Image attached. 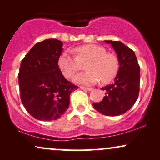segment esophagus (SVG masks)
<instances>
[{"label":"esophagus","mask_w":160,"mask_h":160,"mask_svg":"<svg viewBox=\"0 0 160 160\" xmlns=\"http://www.w3.org/2000/svg\"><path fill=\"white\" fill-rule=\"evenodd\" d=\"M80 89H82V90H86V91H91V90H92V88L84 87V86H81V87H80Z\"/></svg>","instance_id":"esophagus-1"}]
</instances>
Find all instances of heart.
<instances>
[{
    "label": "heart",
    "instance_id": "b5f03b06",
    "mask_svg": "<svg viewBox=\"0 0 160 160\" xmlns=\"http://www.w3.org/2000/svg\"><path fill=\"white\" fill-rule=\"evenodd\" d=\"M104 47L95 44L80 46L73 52L66 50L60 55L58 65L66 78H71L80 68V62L86 60L87 70L74 77V81L83 85H92L100 80L102 83L111 81L119 70V61L113 53L106 52Z\"/></svg>",
    "mask_w": 160,
    "mask_h": 160
}]
</instances>
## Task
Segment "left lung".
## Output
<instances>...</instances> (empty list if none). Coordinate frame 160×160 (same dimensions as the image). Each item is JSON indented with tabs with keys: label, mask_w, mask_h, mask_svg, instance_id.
Instances as JSON below:
<instances>
[{
	"label": "left lung",
	"mask_w": 160,
	"mask_h": 160,
	"mask_svg": "<svg viewBox=\"0 0 160 160\" xmlns=\"http://www.w3.org/2000/svg\"><path fill=\"white\" fill-rule=\"evenodd\" d=\"M104 42L111 44L120 66L113 83L102 88L105 91V96L102 102L92 105L99 113L114 117L123 114L136 102L140 88V66L134 51L122 42Z\"/></svg>",
	"instance_id": "8db88e82"
}]
</instances>
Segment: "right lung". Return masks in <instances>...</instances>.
Wrapping results in <instances>:
<instances>
[{
	"mask_svg": "<svg viewBox=\"0 0 160 160\" xmlns=\"http://www.w3.org/2000/svg\"><path fill=\"white\" fill-rule=\"evenodd\" d=\"M63 43L47 39L36 43L22 60L19 85L26 111L39 120H56L67 111L70 95L78 89L64 78L58 65Z\"/></svg>",
	"mask_w": 160,
	"mask_h": 160,
	"instance_id": "right-lung-1",
	"label": "right lung"
}]
</instances>
